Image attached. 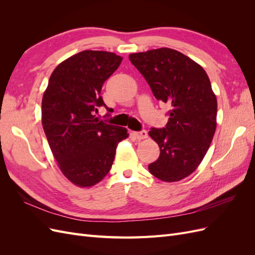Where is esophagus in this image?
<instances>
[{
    "label": "esophagus",
    "mask_w": 255,
    "mask_h": 255,
    "mask_svg": "<svg viewBox=\"0 0 255 255\" xmlns=\"http://www.w3.org/2000/svg\"><path fill=\"white\" fill-rule=\"evenodd\" d=\"M134 135L136 136L137 139H144V138L148 137V133H146V130L141 129L139 132H135Z\"/></svg>",
    "instance_id": "obj_1"
}]
</instances>
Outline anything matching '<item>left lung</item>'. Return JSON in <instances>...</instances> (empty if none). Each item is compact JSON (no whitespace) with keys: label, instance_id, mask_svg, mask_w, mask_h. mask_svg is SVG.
<instances>
[{"label":"left lung","instance_id":"8db88e82","mask_svg":"<svg viewBox=\"0 0 255 255\" xmlns=\"http://www.w3.org/2000/svg\"><path fill=\"white\" fill-rule=\"evenodd\" d=\"M128 58L154 97L171 105L166 127L149 132L160 150L149 171L161 181H180L196 170L215 134L217 100L210 79L196 61L172 49L134 53Z\"/></svg>","mask_w":255,"mask_h":255}]
</instances>
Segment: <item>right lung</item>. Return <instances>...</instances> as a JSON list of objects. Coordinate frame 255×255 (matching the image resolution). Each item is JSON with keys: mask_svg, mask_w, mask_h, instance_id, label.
Listing matches in <instances>:
<instances>
[{"mask_svg": "<svg viewBox=\"0 0 255 255\" xmlns=\"http://www.w3.org/2000/svg\"><path fill=\"white\" fill-rule=\"evenodd\" d=\"M121 61L111 52H80L55 68L43 94L42 127L49 145L61 172L78 186L101 181L111 170L118 143L128 137L127 128L95 115L100 106L112 113L101 89Z\"/></svg>", "mask_w": 255, "mask_h": 255, "instance_id": "1", "label": "right lung"}]
</instances>
